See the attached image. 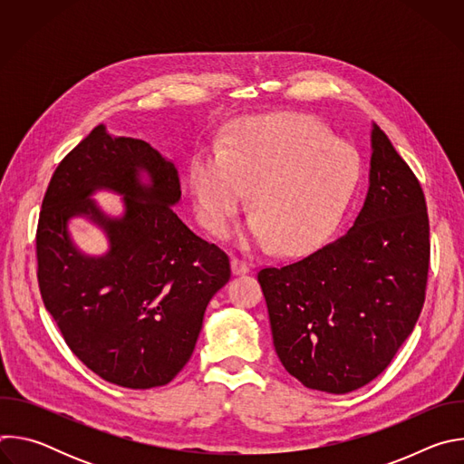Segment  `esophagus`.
I'll use <instances>...</instances> for the list:
<instances>
[{"label":"esophagus","instance_id":"esophagus-1","mask_svg":"<svg viewBox=\"0 0 464 464\" xmlns=\"http://www.w3.org/2000/svg\"><path fill=\"white\" fill-rule=\"evenodd\" d=\"M231 272L233 276H246L249 272V264L238 256L231 258Z\"/></svg>","mask_w":464,"mask_h":464}]
</instances>
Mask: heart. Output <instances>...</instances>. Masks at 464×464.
Returning <instances> with one entry per match:
<instances>
[{
  "label": "heart",
  "instance_id": "heart-1",
  "mask_svg": "<svg viewBox=\"0 0 464 464\" xmlns=\"http://www.w3.org/2000/svg\"><path fill=\"white\" fill-rule=\"evenodd\" d=\"M360 174L358 150L317 119L274 113L242 121L224 150L198 152L187 176L206 229L222 235L251 188L242 240L299 253L340 222Z\"/></svg>",
  "mask_w": 464,
  "mask_h": 464
}]
</instances>
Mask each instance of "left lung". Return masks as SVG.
<instances>
[{"instance_id":"8db88e82","label":"left lung","mask_w":464,"mask_h":464,"mask_svg":"<svg viewBox=\"0 0 464 464\" xmlns=\"http://www.w3.org/2000/svg\"><path fill=\"white\" fill-rule=\"evenodd\" d=\"M369 190L353 227L262 268L276 353L304 387L345 394L374 380L413 333L430 268L422 187L372 124Z\"/></svg>"}]
</instances>
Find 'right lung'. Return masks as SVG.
Here are the masks:
<instances>
[{
	"mask_svg": "<svg viewBox=\"0 0 464 464\" xmlns=\"http://www.w3.org/2000/svg\"><path fill=\"white\" fill-rule=\"evenodd\" d=\"M123 196L108 218L89 196ZM178 170L147 141L92 130L56 167L38 231V286L73 354L102 380L150 389L188 362L211 297L229 281L227 255L194 235L174 213ZM75 216L97 223L109 251L82 254L69 237Z\"/></svg>",
	"mask_w": 464,
	"mask_h": 464,
	"instance_id": "right-lung-1",
	"label": "right lung"
}]
</instances>
